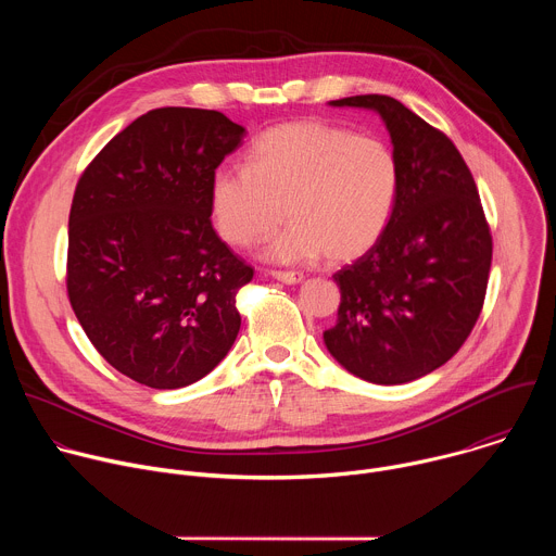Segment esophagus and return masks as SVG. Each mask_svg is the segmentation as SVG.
Returning <instances> with one entry per match:
<instances>
[{
  "instance_id": "obj_1",
  "label": "esophagus",
  "mask_w": 556,
  "mask_h": 556,
  "mask_svg": "<svg viewBox=\"0 0 556 556\" xmlns=\"http://www.w3.org/2000/svg\"><path fill=\"white\" fill-rule=\"evenodd\" d=\"M268 277H273V279H277V281H281V283H288V286L303 281V275H301V273H290V270H270Z\"/></svg>"
}]
</instances>
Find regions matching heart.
I'll return each instance as SVG.
<instances>
[{
	"instance_id": "obj_1",
	"label": "heart",
	"mask_w": 556,
	"mask_h": 556,
	"mask_svg": "<svg viewBox=\"0 0 556 556\" xmlns=\"http://www.w3.org/2000/svg\"><path fill=\"white\" fill-rule=\"evenodd\" d=\"M401 191L393 149L374 136L319 121L266 131L247 167H219L208 187L215 226L232 247H251L294 219L264 249L273 262H332L365 255L384 235Z\"/></svg>"
}]
</instances>
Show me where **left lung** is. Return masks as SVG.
I'll return each mask as SVG.
<instances>
[{"label": "left lung", "instance_id": "left-lung-1", "mask_svg": "<svg viewBox=\"0 0 556 556\" xmlns=\"http://www.w3.org/2000/svg\"><path fill=\"white\" fill-rule=\"evenodd\" d=\"M330 105L382 118L401 191L376 247L334 275L341 305L324 343L367 382H412L444 365L478 321L493 237L464 157L442 131L382 94Z\"/></svg>", "mask_w": 556, "mask_h": 556}]
</instances>
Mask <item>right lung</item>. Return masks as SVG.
<instances>
[{
    "mask_svg": "<svg viewBox=\"0 0 556 556\" xmlns=\"http://www.w3.org/2000/svg\"><path fill=\"white\" fill-rule=\"evenodd\" d=\"M247 129L215 110H151L76 185L67 296L99 354L151 389L204 378L232 348L253 268L211 224V178Z\"/></svg>",
    "mask_w": 556,
    "mask_h": 556,
    "instance_id": "right-lung-1",
    "label": "right lung"
}]
</instances>
